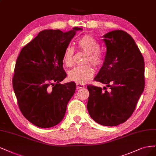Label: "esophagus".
I'll use <instances>...</instances> for the list:
<instances>
[{"mask_svg": "<svg viewBox=\"0 0 156 156\" xmlns=\"http://www.w3.org/2000/svg\"><path fill=\"white\" fill-rule=\"evenodd\" d=\"M85 87V85L82 83H76V87L77 89H82Z\"/></svg>", "mask_w": 156, "mask_h": 156, "instance_id": "1", "label": "esophagus"}]
</instances>
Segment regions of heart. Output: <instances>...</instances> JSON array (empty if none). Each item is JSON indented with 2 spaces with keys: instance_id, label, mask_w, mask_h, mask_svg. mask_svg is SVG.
Here are the masks:
<instances>
[{
  "instance_id": "obj_1",
  "label": "heart",
  "mask_w": 156,
  "mask_h": 156,
  "mask_svg": "<svg viewBox=\"0 0 156 156\" xmlns=\"http://www.w3.org/2000/svg\"><path fill=\"white\" fill-rule=\"evenodd\" d=\"M78 46L82 51L87 52L85 62H91L94 66L98 67L103 62L102 54L99 51V44L93 37L89 35L82 37L78 40ZM74 49L69 45L65 49L63 54V63L67 67H71L73 64V56ZM94 69L91 64L75 67L68 72L69 78L72 81L83 83L91 78L94 74Z\"/></svg>"
}]
</instances>
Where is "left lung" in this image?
Listing matches in <instances>:
<instances>
[{
  "mask_svg": "<svg viewBox=\"0 0 156 156\" xmlns=\"http://www.w3.org/2000/svg\"><path fill=\"white\" fill-rule=\"evenodd\" d=\"M107 47L104 62L95 81L106 85L103 89L87 86L89 114L95 122L115 126L124 122L133 113L144 88V62L134 39L123 30L105 34Z\"/></svg>",
  "mask_w": 156,
  "mask_h": 156,
  "instance_id": "obj_1",
  "label": "left lung"
}]
</instances>
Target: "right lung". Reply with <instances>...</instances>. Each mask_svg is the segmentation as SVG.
Segmentation results:
<instances>
[{"instance_id": "add662e5", "label": "right lung", "mask_w": 156, "mask_h": 156, "mask_svg": "<svg viewBox=\"0 0 156 156\" xmlns=\"http://www.w3.org/2000/svg\"><path fill=\"white\" fill-rule=\"evenodd\" d=\"M67 32L44 30L24 46L17 59L12 80L20 111L28 121L40 128H51L63 119L67 105L76 90L66 78L63 54L78 30Z\"/></svg>"}]
</instances>
